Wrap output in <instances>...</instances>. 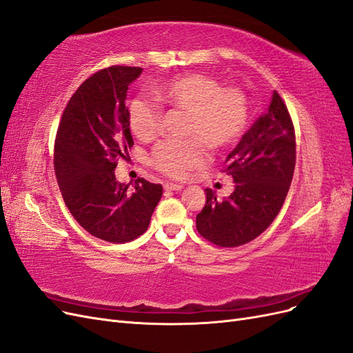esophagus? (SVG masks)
Here are the masks:
<instances>
[{
	"label": "esophagus",
	"mask_w": 353,
	"mask_h": 353,
	"mask_svg": "<svg viewBox=\"0 0 353 353\" xmlns=\"http://www.w3.org/2000/svg\"><path fill=\"white\" fill-rule=\"evenodd\" d=\"M183 188H184V185H181V184H174V183H166L165 184L166 191H181Z\"/></svg>",
	"instance_id": "obj_1"
}]
</instances>
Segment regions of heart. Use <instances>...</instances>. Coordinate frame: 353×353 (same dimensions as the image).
Wrapping results in <instances>:
<instances>
[{"label":"heart","mask_w":353,"mask_h":353,"mask_svg":"<svg viewBox=\"0 0 353 353\" xmlns=\"http://www.w3.org/2000/svg\"><path fill=\"white\" fill-rule=\"evenodd\" d=\"M159 101L188 112L184 141L166 140L152 153V163L160 172L183 178L190 170L206 163L212 148H225L239 141L249 122V100L237 87H221L212 77L187 73L159 85ZM128 121L132 134L150 141L162 126V109L152 97H135L128 105Z\"/></svg>","instance_id":"obj_1"}]
</instances>
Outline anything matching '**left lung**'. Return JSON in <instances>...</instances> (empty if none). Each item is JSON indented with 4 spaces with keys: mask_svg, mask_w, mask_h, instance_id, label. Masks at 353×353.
Masks as SVG:
<instances>
[{
    "mask_svg": "<svg viewBox=\"0 0 353 353\" xmlns=\"http://www.w3.org/2000/svg\"><path fill=\"white\" fill-rule=\"evenodd\" d=\"M296 163L294 128L274 91L268 112L261 114L225 160L236 187L218 200L206 188V205L196 216L200 236L221 248L252 241L271 225L292 184Z\"/></svg>",
    "mask_w": 353,
    "mask_h": 353,
    "instance_id": "1",
    "label": "left lung"
}]
</instances>
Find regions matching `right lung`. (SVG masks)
I'll list each match as a JSON object with an SVG mask.
<instances>
[{"label": "right lung", "instance_id": "obj_1", "mask_svg": "<svg viewBox=\"0 0 353 353\" xmlns=\"http://www.w3.org/2000/svg\"><path fill=\"white\" fill-rule=\"evenodd\" d=\"M141 72L112 66L94 73L70 97L56 137L54 169L63 200L82 228L110 243L144 234L163 194L160 184L144 178L125 184L114 175L116 162L134 145L125 101Z\"/></svg>", "mask_w": 353, "mask_h": 353}]
</instances>
